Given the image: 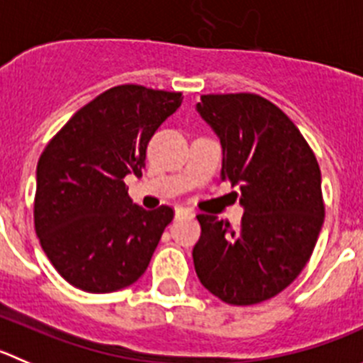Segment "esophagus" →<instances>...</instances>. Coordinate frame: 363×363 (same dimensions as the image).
Here are the masks:
<instances>
[{"mask_svg":"<svg viewBox=\"0 0 363 363\" xmlns=\"http://www.w3.org/2000/svg\"><path fill=\"white\" fill-rule=\"evenodd\" d=\"M182 216H193V213L186 208H175V218H182Z\"/></svg>","mask_w":363,"mask_h":363,"instance_id":"esophagus-1","label":"esophagus"}]
</instances>
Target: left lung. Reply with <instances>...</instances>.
<instances>
[{
  "mask_svg": "<svg viewBox=\"0 0 363 363\" xmlns=\"http://www.w3.org/2000/svg\"><path fill=\"white\" fill-rule=\"evenodd\" d=\"M197 113L222 147V181L238 186L242 223L199 215L195 272L228 304L283 292L310 259L324 223L320 168L299 128L258 94H204Z\"/></svg>",
  "mask_w": 363,
  "mask_h": 363,
  "instance_id": "obj_1",
  "label": "left lung"
}]
</instances>
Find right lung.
<instances>
[{"mask_svg":"<svg viewBox=\"0 0 363 363\" xmlns=\"http://www.w3.org/2000/svg\"><path fill=\"white\" fill-rule=\"evenodd\" d=\"M181 93L118 86L71 116L37 162L35 233L57 272L84 292L127 289L147 270L174 209L147 211L123 179L140 177L147 145Z\"/></svg>","mask_w":363,"mask_h":363,"instance_id":"right-lung-1","label":"right lung"}]
</instances>
